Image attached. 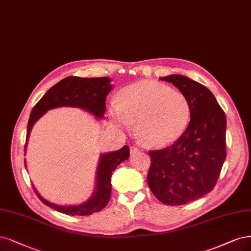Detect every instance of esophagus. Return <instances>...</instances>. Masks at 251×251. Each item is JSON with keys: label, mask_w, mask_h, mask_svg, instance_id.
<instances>
[{"label": "esophagus", "mask_w": 251, "mask_h": 251, "mask_svg": "<svg viewBox=\"0 0 251 251\" xmlns=\"http://www.w3.org/2000/svg\"><path fill=\"white\" fill-rule=\"evenodd\" d=\"M129 151H131V153H136L139 151V150H138L136 146H131V148H129Z\"/></svg>", "instance_id": "1"}]
</instances>
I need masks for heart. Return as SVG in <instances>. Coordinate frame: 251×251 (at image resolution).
Returning a JSON list of instances; mask_svg holds the SVG:
<instances>
[{"label": "heart", "instance_id": "obj_1", "mask_svg": "<svg viewBox=\"0 0 251 251\" xmlns=\"http://www.w3.org/2000/svg\"><path fill=\"white\" fill-rule=\"evenodd\" d=\"M110 116L123 129L137 124L136 135L148 148L160 149L183 136L191 119V106L185 94L169 86L141 81L119 93L118 103H112Z\"/></svg>", "mask_w": 251, "mask_h": 251}]
</instances>
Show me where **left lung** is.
Segmentation results:
<instances>
[{"instance_id": "8db88e82", "label": "left lung", "mask_w": 251, "mask_h": 251, "mask_svg": "<svg viewBox=\"0 0 251 251\" xmlns=\"http://www.w3.org/2000/svg\"><path fill=\"white\" fill-rule=\"evenodd\" d=\"M160 79L185 94L191 119L178 140L150 151L148 184L161 202L181 205L208 194L217 183L226 158V117L213 93L201 83L179 75Z\"/></svg>"}]
</instances>
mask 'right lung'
Wrapping results in <instances>:
<instances>
[{
	"label": "right lung",
	"mask_w": 251,
	"mask_h": 251,
	"mask_svg": "<svg viewBox=\"0 0 251 251\" xmlns=\"http://www.w3.org/2000/svg\"><path fill=\"white\" fill-rule=\"evenodd\" d=\"M110 79L107 76L101 77H79L67 76L61 80L53 87L48 90L40 100L36 103L30 114L27 127V137H25V149L27 146V141L33 125L46 113L47 111L63 107L71 106L82 108L86 111L91 112L98 118H102L106 111V97L112 89ZM129 157L128 146L125 145L123 149L116 151L108 152L100 155V164L98 167L97 176V190L93 196L88 201L80 205L62 206L57 205L43 198L34 189L39 200L60 213L71 216H87L93 213L101 211L108 204L111 197V176L112 172L120 163L127 160Z\"/></svg>",
	"instance_id": "add662e5"
}]
</instances>
